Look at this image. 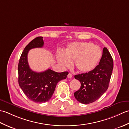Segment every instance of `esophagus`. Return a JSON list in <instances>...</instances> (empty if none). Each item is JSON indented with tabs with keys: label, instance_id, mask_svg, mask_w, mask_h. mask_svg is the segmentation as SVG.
<instances>
[{
	"label": "esophagus",
	"instance_id": "34e87169",
	"mask_svg": "<svg viewBox=\"0 0 129 129\" xmlns=\"http://www.w3.org/2000/svg\"><path fill=\"white\" fill-rule=\"evenodd\" d=\"M68 78H72V74H70V73H69V74H68Z\"/></svg>",
	"mask_w": 129,
	"mask_h": 129
}]
</instances>
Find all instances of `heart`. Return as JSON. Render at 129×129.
I'll return each instance as SVG.
<instances>
[{"label":"heart","mask_w":129,"mask_h":129,"mask_svg":"<svg viewBox=\"0 0 129 129\" xmlns=\"http://www.w3.org/2000/svg\"><path fill=\"white\" fill-rule=\"evenodd\" d=\"M101 55L100 48L92 43L74 42L68 46L65 53H57V59L64 67H70L75 60V67L78 72L85 73L95 69Z\"/></svg>","instance_id":"obj_1"}]
</instances>
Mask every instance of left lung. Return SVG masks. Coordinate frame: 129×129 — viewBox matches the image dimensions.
<instances>
[{
  "instance_id": "obj_1",
  "label": "left lung",
  "mask_w": 129,
  "mask_h": 129,
  "mask_svg": "<svg viewBox=\"0 0 129 129\" xmlns=\"http://www.w3.org/2000/svg\"><path fill=\"white\" fill-rule=\"evenodd\" d=\"M113 59L106 48H104L99 64L88 73L74 76L81 83L80 88L74 92L80 103L87 104L97 100L108 89L113 70Z\"/></svg>"
}]
</instances>
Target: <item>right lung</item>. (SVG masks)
<instances>
[{
  "label": "right lung",
  "instance_id": "1",
  "mask_svg": "<svg viewBox=\"0 0 129 129\" xmlns=\"http://www.w3.org/2000/svg\"><path fill=\"white\" fill-rule=\"evenodd\" d=\"M44 41L42 37H38L31 41L24 48L18 64V83L20 88L30 100L37 103H43L50 99L56 84L65 79L68 72L57 73L50 69L37 73L29 67L28 54L29 50L42 48Z\"/></svg>",
  "mask_w": 129,
  "mask_h": 129
}]
</instances>
